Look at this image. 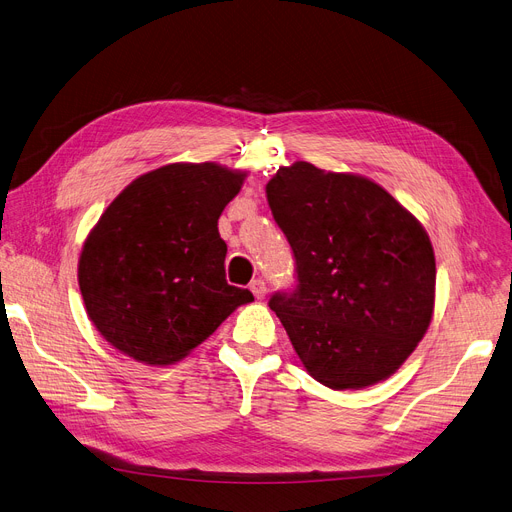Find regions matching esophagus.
I'll return each mask as SVG.
<instances>
[{"label":"esophagus","instance_id":"34e87169","mask_svg":"<svg viewBox=\"0 0 512 512\" xmlns=\"http://www.w3.org/2000/svg\"><path fill=\"white\" fill-rule=\"evenodd\" d=\"M250 289H252V294H254L256 300H264V296H266V283L262 279H254L250 283Z\"/></svg>","mask_w":512,"mask_h":512}]
</instances>
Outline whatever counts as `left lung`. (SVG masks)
<instances>
[{"label": "left lung", "mask_w": 512, "mask_h": 512, "mask_svg": "<svg viewBox=\"0 0 512 512\" xmlns=\"http://www.w3.org/2000/svg\"><path fill=\"white\" fill-rule=\"evenodd\" d=\"M266 200L298 273L294 294L269 306L308 375L331 389L394 375L435 306V256L417 216L367 177L302 160L277 170Z\"/></svg>", "instance_id": "8db88e82"}]
</instances>
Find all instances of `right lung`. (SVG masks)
I'll list each match as a JSON object with an SVG mask.
<instances>
[{
    "label": "right lung",
    "mask_w": 512,
    "mask_h": 512,
    "mask_svg": "<svg viewBox=\"0 0 512 512\" xmlns=\"http://www.w3.org/2000/svg\"><path fill=\"white\" fill-rule=\"evenodd\" d=\"M248 173L175 162L118 193L89 231L79 287L89 321L118 352L150 367L185 358L241 304L225 279L218 216Z\"/></svg>",
    "instance_id": "right-lung-1"
}]
</instances>
